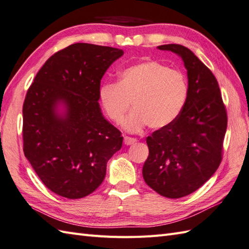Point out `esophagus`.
<instances>
[{"label":"esophagus","mask_w":249,"mask_h":249,"mask_svg":"<svg viewBox=\"0 0 249 249\" xmlns=\"http://www.w3.org/2000/svg\"><path fill=\"white\" fill-rule=\"evenodd\" d=\"M136 142H137L136 138H133V137H130V136H124V142L126 145L133 144V143H135Z\"/></svg>","instance_id":"34e87169"}]
</instances>
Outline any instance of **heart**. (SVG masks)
Wrapping results in <instances>:
<instances>
[{
	"mask_svg": "<svg viewBox=\"0 0 249 249\" xmlns=\"http://www.w3.org/2000/svg\"><path fill=\"white\" fill-rule=\"evenodd\" d=\"M101 106L113 123L124 121L125 130L139 132L144 126L162 129L179 116L188 96V84L180 71L157 61H144L120 72L118 83L100 89Z\"/></svg>",
	"mask_w": 249,
	"mask_h": 249,
	"instance_id": "heart-1",
	"label": "heart"
}]
</instances>
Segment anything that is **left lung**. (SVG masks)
I'll list each match as a JSON object with an SVG mask.
<instances>
[{
  "label": "left lung",
  "mask_w": 249,
  "mask_h": 249,
  "mask_svg": "<svg viewBox=\"0 0 249 249\" xmlns=\"http://www.w3.org/2000/svg\"><path fill=\"white\" fill-rule=\"evenodd\" d=\"M157 48L184 61L188 96L177 120L147 137L149 156L142 177L159 195L179 198L197 190L219 168L227 113L214 75L189 48L179 44Z\"/></svg>",
  "instance_id": "1"
}]
</instances>
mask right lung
Instances as JSON below:
<instances>
[{
    "label": "right lung",
    "instance_id": "obj_1",
    "mask_svg": "<svg viewBox=\"0 0 249 249\" xmlns=\"http://www.w3.org/2000/svg\"><path fill=\"white\" fill-rule=\"evenodd\" d=\"M124 51L75 43L53 53L36 75L23 105V150L48 189L66 198L94 192L121 133L99 106L100 81ZM62 108V110L59 108Z\"/></svg>",
    "mask_w": 249,
    "mask_h": 249
}]
</instances>
